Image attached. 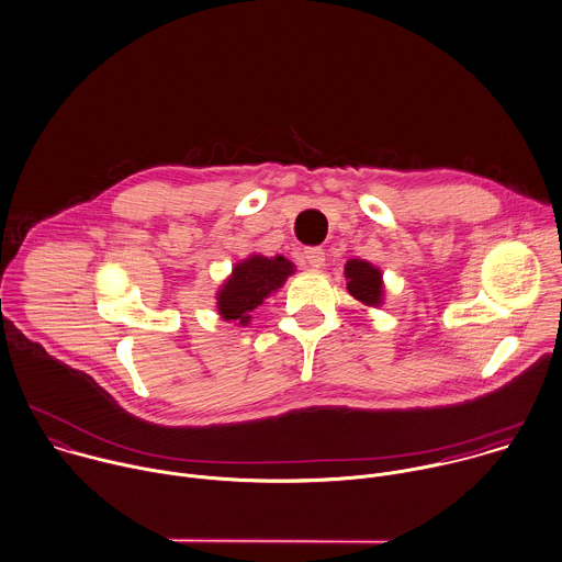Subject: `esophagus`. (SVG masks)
I'll return each instance as SVG.
<instances>
[{
	"label": "esophagus",
	"instance_id": "1",
	"mask_svg": "<svg viewBox=\"0 0 562 562\" xmlns=\"http://www.w3.org/2000/svg\"><path fill=\"white\" fill-rule=\"evenodd\" d=\"M303 257L305 261L312 266V268H323L325 266V250L318 248V246H310L303 250Z\"/></svg>",
	"mask_w": 562,
	"mask_h": 562
}]
</instances>
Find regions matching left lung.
I'll return each mask as SVG.
<instances>
[{
  "label": "left lung",
  "instance_id": "8db88e82",
  "mask_svg": "<svg viewBox=\"0 0 562 562\" xmlns=\"http://www.w3.org/2000/svg\"><path fill=\"white\" fill-rule=\"evenodd\" d=\"M345 277L351 296H356L364 305L382 303V274L378 268L362 259H351L345 266Z\"/></svg>",
  "mask_w": 562,
  "mask_h": 562
}]
</instances>
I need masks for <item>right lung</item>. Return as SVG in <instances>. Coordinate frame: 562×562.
Returning <instances> with one entry per match:
<instances>
[{
    "label": "right lung",
    "instance_id": "obj_1",
    "mask_svg": "<svg viewBox=\"0 0 562 562\" xmlns=\"http://www.w3.org/2000/svg\"><path fill=\"white\" fill-rule=\"evenodd\" d=\"M292 272L294 266L285 257L268 259L252 255L250 259L237 263L231 279H226L217 294L222 318L246 325L250 321V312L261 305L270 292L281 288Z\"/></svg>",
    "mask_w": 562,
    "mask_h": 562
}]
</instances>
